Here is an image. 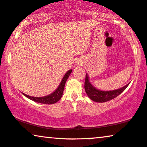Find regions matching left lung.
I'll return each mask as SVG.
<instances>
[{"label":"left lung","mask_w":147,"mask_h":147,"mask_svg":"<svg viewBox=\"0 0 147 147\" xmlns=\"http://www.w3.org/2000/svg\"><path fill=\"white\" fill-rule=\"evenodd\" d=\"M129 84H127L123 88L115 89L111 91H102L97 89L91 84L89 81V76L86 74V80H85V90L88 95V96L92 101L97 102V103H103L108 101H110L113 99L115 98L119 95H120L125 89L127 88Z\"/></svg>","instance_id":"obj_1"}]
</instances>
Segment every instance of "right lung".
Returning <instances> with one entry per match:
<instances>
[{"instance_id": "obj_1", "label": "right lung", "mask_w": 147, "mask_h": 147, "mask_svg": "<svg viewBox=\"0 0 147 147\" xmlns=\"http://www.w3.org/2000/svg\"><path fill=\"white\" fill-rule=\"evenodd\" d=\"M71 71H72V69H69V71H67L66 73H65V75L63 76V77L62 78V80H61L59 86L58 87V88H57L54 92L52 93L50 95H46V96H44V97H37L30 96V95L25 94L24 93H22L24 95L25 97H26L27 98L31 99L32 101L37 102V103L48 104V105H50V104H54L55 103H56V102H58L59 100L61 99V96H62L65 82H66L67 80L68 79L70 74L71 73Z\"/></svg>"}]
</instances>
